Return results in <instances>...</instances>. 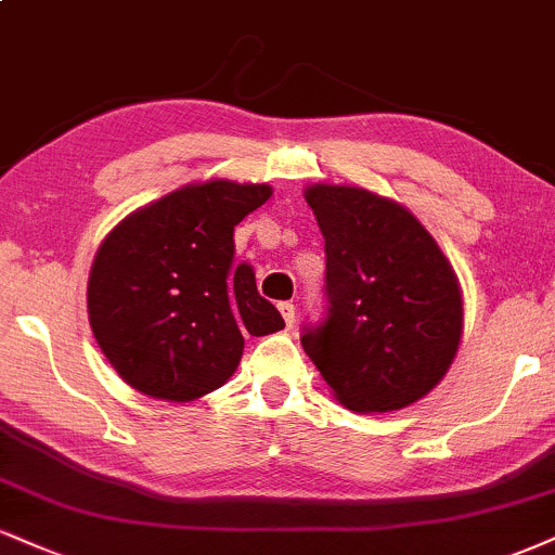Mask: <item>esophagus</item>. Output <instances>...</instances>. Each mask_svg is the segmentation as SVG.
Returning <instances> with one entry per match:
<instances>
[{"mask_svg": "<svg viewBox=\"0 0 555 555\" xmlns=\"http://www.w3.org/2000/svg\"><path fill=\"white\" fill-rule=\"evenodd\" d=\"M279 312H282V318H284L286 328H292V325H295V315H297V307H295V305H292V302H279Z\"/></svg>", "mask_w": 555, "mask_h": 555, "instance_id": "esophagus-1", "label": "esophagus"}]
</instances>
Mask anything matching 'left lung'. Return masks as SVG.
Wrapping results in <instances>:
<instances>
[{
	"mask_svg": "<svg viewBox=\"0 0 555 555\" xmlns=\"http://www.w3.org/2000/svg\"><path fill=\"white\" fill-rule=\"evenodd\" d=\"M305 202L325 240V312L302 349L346 409L398 411L450 370L463 297L450 260L396 202L349 185H312Z\"/></svg>",
	"mask_w": 555,
	"mask_h": 555,
	"instance_id": "1",
	"label": "left lung"
}]
</instances>
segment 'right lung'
Segmentation results:
<instances>
[{
	"mask_svg": "<svg viewBox=\"0 0 555 555\" xmlns=\"http://www.w3.org/2000/svg\"><path fill=\"white\" fill-rule=\"evenodd\" d=\"M269 185H185L126 217L100 245L87 284L95 341L124 383L163 400L222 387L245 338L284 328L235 266V227L269 202Z\"/></svg>",
	"mask_w": 555,
	"mask_h": 555,
	"instance_id": "1",
	"label": "right lung"
}]
</instances>
